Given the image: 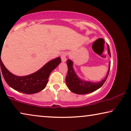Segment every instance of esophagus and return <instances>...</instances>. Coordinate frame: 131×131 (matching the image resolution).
Segmentation results:
<instances>
[{"label":"esophagus","mask_w":131,"mask_h":131,"mask_svg":"<svg viewBox=\"0 0 131 131\" xmlns=\"http://www.w3.org/2000/svg\"><path fill=\"white\" fill-rule=\"evenodd\" d=\"M67 52H64L61 53V58L62 62H65L67 60Z\"/></svg>","instance_id":"34e87169"}]
</instances>
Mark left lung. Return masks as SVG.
I'll use <instances>...</instances> for the list:
<instances>
[{
    "instance_id": "left-lung-1",
    "label": "left lung",
    "mask_w": 131,
    "mask_h": 131,
    "mask_svg": "<svg viewBox=\"0 0 131 131\" xmlns=\"http://www.w3.org/2000/svg\"><path fill=\"white\" fill-rule=\"evenodd\" d=\"M107 47H108V53L110 57H111L110 48H109L108 45H107ZM67 64L68 66V72L66 78V83H67L69 89L71 92L79 95L89 94V93L94 92L101 88L106 80L110 69V63L108 73H107V76L104 79L100 82H97V83H93V82L89 81H84L78 78V76L75 73L74 70H73V62L70 60H68L67 61Z\"/></svg>"
}]
</instances>
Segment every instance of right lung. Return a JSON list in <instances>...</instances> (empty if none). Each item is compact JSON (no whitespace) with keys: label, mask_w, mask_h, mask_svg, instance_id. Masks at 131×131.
I'll return each instance as SVG.
<instances>
[{"label":"right lung","mask_w":131,"mask_h":131,"mask_svg":"<svg viewBox=\"0 0 131 131\" xmlns=\"http://www.w3.org/2000/svg\"><path fill=\"white\" fill-rule=\"evenodd\" d=\"M2 47H1V50H2ZM61 61L60 57L53 59L36 72L25 76H17L12 74L5 67L1 58V69L5 81L10 87L24 94H33L40 92L46 87L50 74L60 64Z\"/></svg>","instance_id":"add662e5"}]
</instances>
